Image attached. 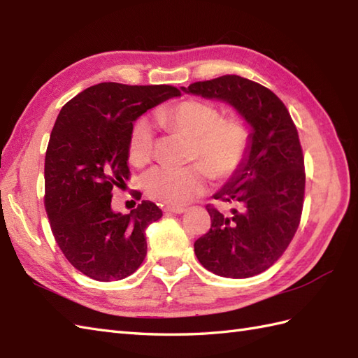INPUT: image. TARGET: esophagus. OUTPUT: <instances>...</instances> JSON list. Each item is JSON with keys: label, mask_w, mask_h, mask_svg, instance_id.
I'll list each match as a JSON object with an SVG mask.
<instances>
[{"label": "esophagus", "mask_w": 358, "mask_h": 358, "mask_svg": "<svg viewBox=\"0 0 358 358\" xmlns=\"http://www.w3.org/2000/svg\"><path fill=\"white\" fill-rule=\"evenodd\" d=\"M163 210L164 212H171V214H183V212H186V208H181V206H164Z\"/></svg>", "instance_id": "esophagus-1"}]
</instances>
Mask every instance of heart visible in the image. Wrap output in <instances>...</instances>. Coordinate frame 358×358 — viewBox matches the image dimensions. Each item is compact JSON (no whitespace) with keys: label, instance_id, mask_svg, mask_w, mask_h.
I'll list each match as a JSON object with an SVG mask.
<instances>
[{"label":"heart","instance_id":"obj_1","mask_svg":"<svg viewBox=\"0 0 358 358\" xmlns=\"http://www.w3.org/2000/svg\"><path fill=\"white\" fill-rule=\"evenodd\" d=\"M158 123L191 136L192 159L187 166L158 164L143 177L144 191L167 206L186 204L206 189L210 175L223 180L245 163L250 134L245 121L222 117L214 104L185 100L157 112ZM154 131L146 120H136L129 134L127 154L135 166L146 164L154 154Z\"/></svg>","mask_w":358,"mask_h":358}]
</instances>
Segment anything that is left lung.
I'll list each match as a JSON object with an SVG mask.
<instances>
[{
  "mask_svg": "<svg viewBox=\"0 0 358 358\" xmlns=\"http://www.w3.org/2000/svg\"><path fill=\"white\" fill-rule=\"evenodd\" d=\"M183 90L227 101L254 127L246 162L214 195L235 208L222 214L208 204L210 229L194 249L217 275H258L283 255L300 224L306 173L299 132L272 90L238 75L196 81Z\"/></svg>",
  "mask_w": 358,
  "mask_h": 358,
  "instance_id": "1",
  "label": "left lung"
}]
</instances>
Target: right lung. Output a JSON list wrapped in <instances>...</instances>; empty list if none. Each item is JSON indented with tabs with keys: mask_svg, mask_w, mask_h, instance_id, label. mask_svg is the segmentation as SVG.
Masks as SVG:
<instances>
[{
	"mask_svg": "<svg viewBox=\"0 0 358 358\" xmlns=\"http://www.w3.org/2000/svg\"><path fill=\"white\" fill-rule=\"evenodd\" d=\"M177 95L180 90L167 85L100 83L59 112L45 150L44 208L62 252L90 278H126L146 257L144 231L162 209L144 200L131 214H115L112 189L131 178L127 143L134 121Z\"/></svg>",
	"mask_w": 358,
	"mask_h": 358,
	"instance_id": "obj_1",
	"label": "right lung"
}]
</instances>
